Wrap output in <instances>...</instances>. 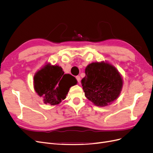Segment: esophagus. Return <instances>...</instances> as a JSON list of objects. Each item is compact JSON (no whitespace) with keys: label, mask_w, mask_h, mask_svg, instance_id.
<instances>
[{"label":"esophagus","mask_w":153,"mask_h":153,"mask_svg":"<svg viewBox=\"0 0 153 153\" xmlns=\"http://www.w3.org/2000/svg\"><path fill=\"white\" fill-rule=\"evenodd\" d=\"M76 80H77V81H78V82L79 83H80V81H81V78H80V76H76Z\"/></svg>","instance_id":"1"}]
</instances>
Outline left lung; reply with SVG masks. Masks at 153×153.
Returning <instances> with one entry per match:
<instances>
[{
	"instance_id": "left-lung-1",
	"label": "left lung",
	"mask_w": 153,
	"mask_h": 153,
	"mask_svg": "<svg viewBox=\"0 0 153 153\" xmlns=\"http://www.w3.org/2000/svg\"><path fill=\"white\" fill-rule=\"evenodd\" d=\"M82 80L86 98L98 106H108L117 100L122 91L123 78L117 69L107 62L89 64Z\"/></svg>"
}]
</instances>
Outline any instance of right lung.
Masks as SVG:
<instances>
[{
	"mask_svg": "<svg viewBox=\"0 0 153 153\" xmlns=\"http://www.w3.org/2000/svg\"><path fill=\"white\" fill-rule=\"evenodd\" d=\"M64 73L61 66L50 63L36 73L34 88L38 95L43 98L45 104H59L66 98L70 87L77 84L75 77Z\"/></svg>",
	"mask_w": 153,
	"mask_h": 153,
	"instance_id": "add662e5",
	"label": "right lung"
}]
</instances>
